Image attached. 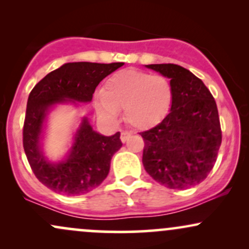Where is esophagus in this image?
Instances as JSON below:
<instances>
[{
  "label": "esophagus",
  "mask_w": 249,
  "mask_h": 249,
  "mask_svg": "<svg viewBox=\"0 0 249 249\" xmlns=\"http://www.w3.org/2000/svg\"><path fill=\"white\" fill-rule=\"evenodd\" d=\"M131 136L130 132H127V131H123V132L121 133V141L123 142H125L128 139V137Z\"/></svg>",
  "instance_id": "obj_1"
}]
</instances>
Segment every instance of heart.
<instances>
[{"label": "heart", "mask_w": 249, "mask_h": 249, "mask_svg": "<svg viewBox=\"0 0 249 249\" xmlns=\"http://www.w3.org/2000/svg\"><path fill=\"white\" fill-rule=\"evenodd\" d=\"M173 87L162 75L126 69L105 82L103 93L95 97L97 115L108 123L118 121L124 108L125 121L138 130H147L159 124L170 112Z\"/></svg>", "instance_id": "b5f03b06"}]
</instances>
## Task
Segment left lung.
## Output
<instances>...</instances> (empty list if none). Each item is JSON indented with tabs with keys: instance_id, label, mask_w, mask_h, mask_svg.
I'll list each match as a JSON object with an SVG mask.
<instances>
[{
	"instance_id": "obj_1",
	"label": "left lung",
	"mask_w": 249,
	"mask_h": 249,
	"mask_svg": "<svg viewBox=\"0 0 249 249\" xmlns=\"http://www.w3.org/2000/svg\"><path fill=\"white\" fill-rule=\"evenodd\" d=\"M171 79L170 113L157 126L141 132L142 165L152 178L173 190H185L206 179L221 145L216 103L200 78L177 64H150Z\"/></svg>"
}]
</instances>
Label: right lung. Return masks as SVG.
Returning <instances> with one entry per match:
<instances>
[{"label":"right lung","mask_w":249,"mask_h":249,"mask_svg":"<svg viewBox=\"0 0 249 249\" xmlns=\"http://www.w3.org/2000/svg\"><path fill=\"white\" fill-rule=\"evenodd\" d=\"M123 65L67 63L48 73L31 90L23 125L24 152L36 178L53 192L73 196L95 190L107 177L111 158L123 144L119 132L102 136L83 118L68 158L53 164L43 156L39 144L48 111L57 103L91 102L99 82Z\"/></svg>","instance_id":"1"}]
</instances>
